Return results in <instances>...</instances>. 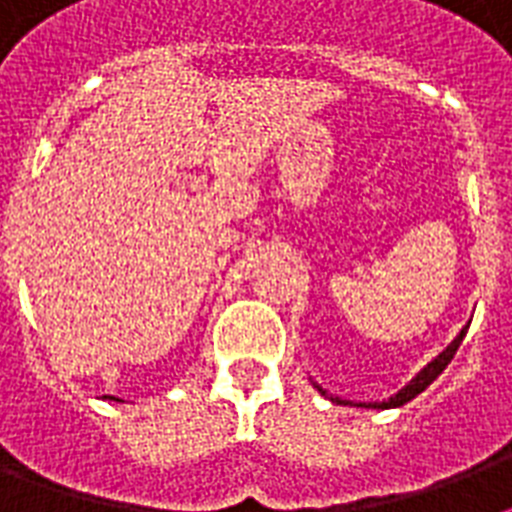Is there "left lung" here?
<instances>
[{
  "label": "left lung",
  "mask_w": 512,
  "mask_h": 512,
  "mask_svg": "<svg viewBox=\"0 0 512 512\" xmlns=\"http://www.w3.org/2000/svg\"><path fill=\"white\" fill-rule=\"evenodd\" d=\"M465 332H468V327L462 329L460 335L454 337V342L452 345H449V348L444 350V353H441V356L438 358H433V361H430L428 366H425V369H422L420 374H417V377H414L412 382H409V385H406L404 390H398L396 396L393 398H388V401H382V404H372L374 409H393V406H404L406 401H412L414 396H420L422 390L428 388L430 382L436 380L438 374L444 372L446 366H449V361H452L454 358V353H457V348H460V342H462V337H465ZM364 406V404H361Z\"/></svg>",
  "instance_id": "8db88e82"
}]
</instances>
